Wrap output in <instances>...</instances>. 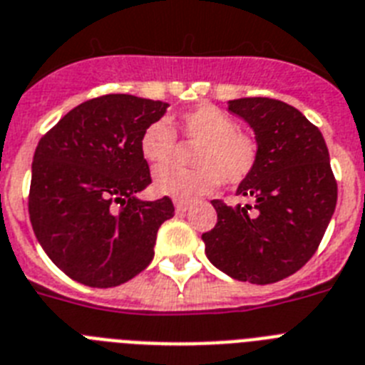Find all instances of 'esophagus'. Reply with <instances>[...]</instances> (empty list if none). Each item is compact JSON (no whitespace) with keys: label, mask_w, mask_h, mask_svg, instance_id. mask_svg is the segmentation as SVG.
<instances>
[{"label":"esophagus","mask_w":365,"mask_h":365,"mask_svg":"<svg viewBox=\"0 0 365 365\" xmlns=\"http://www.w3.org/2000/svg\"><path fill=\"white\" fill-rule=\"evenodd\" d=\"M174 210L176 213H185L189 210V204L187 202H174Z\"/></svg>","instance_id":"obj_1"}]
</instances>
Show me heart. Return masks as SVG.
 Returning <instances> with one entry per match:
<instances>
[{
    "label": "heart",
    "instance_id": "1",
    "mask_svg": "<svg viewBox=\"0 0 365 365\" xmlns=\"http://www.w3.org/2000/svg\"><path fill=\"white\" fill-rule=\"evenodd\" d=\"M183 137L195 143L192 165L185 168L167 165L154 173V189L161 197L191 202L219 185H237L250 176L258 161V145L237 130L234 118L213 106H198L180 116ZM176 133L167 120L148 124L140 135V154L152 165H163L173 158Z\"/></svg>",
    "mask_w": 365,
    "mask_h": 365
}]
</instances>
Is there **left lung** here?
<instances>
[{"instance_id":"obj_1","label":"left lung","mask_w":365,"mask_h":365,"mask_svg":"<svg viewBox=\"0 0 365 365\" xmlns=\"http://www.w3.org/2000/svg\"><path fill=\"white\" fill-rule=\"evenodd\" d=\"M252 128L258 161L235 191L252 204L213 200L217 225L202 234L206 256L241 282L272 284L297 272L319 247L338 187L321 131L299 109L272 98L230 100Z\"/></svg>"}]
</instances>
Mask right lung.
Returning <instances> with one entry per match:
<instances>
[{
    "mask_svg": "<svg viewBox=\"0 0 365 365\" xmlns=\"http://www.w3.org/2000/svg\"><path fill=\"white\" fill-rule=\"evenodd\" d=\"M167 107L131 94L87 100L36 146L29 219L44 252L79 284L120 286L154 258L174 206L168 197L139 198L152 182L140 135Z\"/></svg>",
    "mask_w": 365,
    "mask_h": 365,
    "instance_id": "1",
    "label": "right lung"
}]
</instances>
